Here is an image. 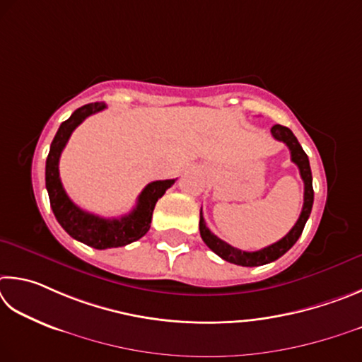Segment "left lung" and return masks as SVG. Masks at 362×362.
<instances>
[{
	"instance_id": "left-lung-1",
	"label": "left lung",
	"mask_w": 362,
	"mask_h": 362,
	"mask_svg": "<svg viewBox=\"0 0 362 362\" xmlns=\"http://www.w3.org/2000/svg\"><path fill=\"white\" fill-rule=\"evenodd\" d=\"M270 132L275 139H278V141H283L288 146L291 151V160H293L297 167H299L300 176L303 180V206H302L300 216H299V219H297V223L294 224L293 229H291L281 240H278L276 243L267 246V248L248 252V251L233 248V246L223 242V240L214 235V233L206 227L204 214H202V210H200L199 227H200L202 240L206 243L208 248H210L213 252H216L219 257H223L224 261L242 265V267H257V265H265L269 262H274L278 257H281L284 252L293 248L294 243L302 235V230H303V227H305V223L310 218V213H312V206H313L312 170H310V162H308V156L305 154V151L302 149V146L299 144V141H297L294 133L291 132L288 127L276 124L272 127Z\"/></svg>"
}]
</instances>
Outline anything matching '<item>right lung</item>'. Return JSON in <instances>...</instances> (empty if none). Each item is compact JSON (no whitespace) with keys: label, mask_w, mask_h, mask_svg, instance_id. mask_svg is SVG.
Masks as SVG:
<instances>
[{"label":"right lung","mask_w":362,"mask_h":362,"mask_svg":"<svg viewBox=\"0 0 362 362\" xmlns=\"http://www.w3.org/2000/svg\"><path fill=\"white\" fill-rule=\"evenodd\" d=\"M106 105L98 101V103H88L76 110L71 114V117L60 125L52 144H50L46 160V189L49 194L50 208H52L57 221L66 230L68 235H71L74 240L87 246H92L95 250L119 248V246L136 242V240L146 235V232L151 227L152 211H154L157 200L162 197L168 187L175 185V180L149 182L143 189V192L139 194L136 206L122 218H100L97 214L81 210L78 205L73 204L60 181L59 160L62 151L66 146L76 127L82 124V120L86 117L103 111Z\"/></svg>","instance_id":"right-lung-1"}]
</instances>
